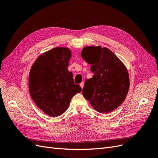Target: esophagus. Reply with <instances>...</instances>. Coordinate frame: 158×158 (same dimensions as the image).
Instances as JSON below:
<instances>
[{
  "mask_svg": "<svg viewBox=\"0 0 158 158\" xmlns=\"http://www.w3.org/2000/svg\"><path fill=\"white\" fill-rule=\"evenodd\" d=\"M84 85H85V83H84V82H82L80 84V86H81V87L82 88V89L83 87H84Z\"/></svg>",
  "mask_w": 158,
  "mask_h": 158,
  "instance_id": "esophagus-1",
  "label": "esophagus"
}]
</instances>
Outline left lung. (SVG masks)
Segmentation results:
<instances>
[{"mask_svg": "<svg viewBox=\"0 0 158 158\" xmlns=\"http://www.w3.org/2000/svg\"><path fill=\"white\" fill-rule=\"evenodd\" d=\"M81 57L91 65L92 78L87 79L82 94L92 107L100 113H109L124 102L129 90L130 79L127 67L107 48L86 46Z\"/></svg>", "mask_w": 158, "mask_h": 158, "instance_id": "left-lung-1", "label": "left lung"}]
</instances>
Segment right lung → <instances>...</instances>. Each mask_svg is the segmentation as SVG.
<instances>
[{
    "instance_id": "add662e5",
    "label": "right lung",
    "mask_w": 158,
    "mask_h": 158,
    "mask_svg": "<svg viewBox=\"0 0 158 158\" xmlns=\"http://www.w3.org/2000/svg\"><path fill=\"white\" fill-rule=\"evenodd\" d=\"M71 56L69 48H53L40 55L30 71V96L36 106L51 117L64 114L72 98L82 90L68 70Z\"/></svg>"
}]
</instances>
